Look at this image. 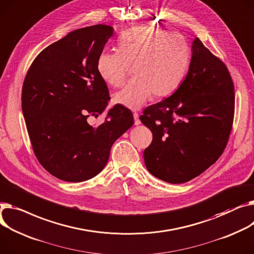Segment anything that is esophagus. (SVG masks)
I'll return each mask as SVG.
<instances>
[{
	"label": "esophagus",
	"instance_id": "obj_1",
	"mask_svg": "<svg viewBox=\"0 0 254 254\" xmlns=\"http://www.w3.org/2000/svg\"><path fill=\"white\" fill-rule=\"evenodd\" d=\"M132 115H133V120H134V125L139 126L141 124V121H140V118H139V113L133 112Z\"/></svg>",
	"mask_w": 254,
	"mask_h": 254
}]
</instances>
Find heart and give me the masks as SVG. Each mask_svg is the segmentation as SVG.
<instances>
[{"mask_svg": "<svg viewBox=\"0 0 254 254\" xmlns=\"http://www.w3.org/2000/svg\"><path fill=\"white\" fill-rule=\"evenodd\" d=\"M190 60V46L182 33L137 26L123 33L118 50L100 54L97 70L108 84L120 88L133 67L134 78L115 94L114 102L138 110L152 95L156 99L173 95L187 74Z\"/></svg>", "mask_w": 254, "mask_h": 254, "instance_id": "heart-1", "label": "heart"}]
</instances>
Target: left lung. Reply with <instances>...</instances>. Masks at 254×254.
Returning a JSON list of instances; mask_svg holds the SVG:
<instances>
[{
    "label": "left lung",
    "instance_id": "1",
    "mask_svg": "<svg viewBox=\"0 0 254 254\" xmlns=\"http://www.w3.org/2000/svg\"><path fill=\"white\" fill-rule=\"evenodd\" d=\"M234 113V82L227 66L196 38L180 88L140 116L153 137L144 151L149 173L182 184L205 172L227 147Z\"/></svg>",
    "mask_w": 254,
    "mask_h": 254
}]
</instances>
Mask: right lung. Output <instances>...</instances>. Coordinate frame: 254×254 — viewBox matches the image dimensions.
Here are the masks:
<instances>
[{
    "mask_svg": "<svg viewBox=\"0 0 254 254\" xmlns=\"http://www.w3.org/2000/svg\"><path fill=\"white\" fill-rule=\"evenodd\" d=\"M113 28L97 24L69 32L32 61L21 93V106L31 147L55 178L79 183L106 165L113 143L133 124L129 109L114 105L103 123L92 127L110 100L97 70L100 54Z\"/></svg>",
    "mask_w": 254,
    "mask_h": 254,
    "instance_id": "obj_1",
    "label": "right lung"
}]
</instances>
